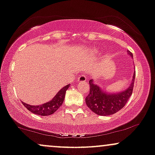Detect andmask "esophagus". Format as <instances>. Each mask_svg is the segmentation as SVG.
I'll list each match as a JSON object with an SVG mask.
<instances>
[{"label": "esophagus", "instance_id": "1", "mask_svg": "<svg viewBox=\"0 0 155 155\" xmlns=\"http://www.w3.org/2000/svg\"><path fill=\"white\" fill-rule=\"evenodd\" d=\"M87 80V77L84 74H81L78 76V81L79 82H82V81H85Z\"/></svg>", "mask_w": 155, "mask_h": 155}]
</instances>
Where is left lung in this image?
Wrapping results in <instances>:
<instances>
[{"instance_id":"8db88e82","label":"left lung","mask_w":155,"mask_h":155,"mask_svg":"<svg viewBox=\"0 0 155 155\" xmlns=\"http://www.w3.org/2000/svg\"><path fill=\"white\" fill-rule=\"evenodd\" d=\"M127 52L131 57H133L130 51ZM135 78V71L129 87L125 91L117 93H107L99 86L95 84L93 79H91L89 81L90 93L85 98L87 106L98 115L106 116L117 113L125 106L132 95Z\"/></svg>"}]
</instances>
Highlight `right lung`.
Masks as SVG:
<instances>
[{"label": "right lung", "mask_w": 155, "mask_h": 155, "mask_svg": "<svg viewBox=\"0 0 155 155\" xmlns=\"http://www.w3.org/2000/svg\"><path fill=\"white\" fill-rule=\"evenodd\" d=\"M69 86L70 84H68V85L62 87L57 93V95L50 101L47 103L42 104L38 105V106H32V105L27 104L24 102H23V104L27 110H29L31 113L36 114V115H42V116L50 115L55 113L60 107L61 105L62 104L64 101V96H65L66 91L69 87Z\"/></svg>", "instance_id": "right-lung-1"}]
</instances>
